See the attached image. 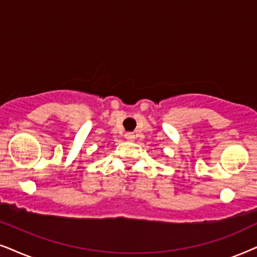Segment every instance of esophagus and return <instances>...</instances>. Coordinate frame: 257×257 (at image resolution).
<instances>
[{
    "label": "esophagus",
    "instance_id": "esophagus-1",
    "mask_svg": "<svg viewBox=\"0 0 257 257\" xmlns=\"http://www.w3.org/2000/svg\"><path fill=\"white\" fill-rule=\"evenodd\" d=\"M125 139L129 140V141H133V140L135 139V135L133 134V133H126V134H125Z\"/></svg>",
    "mask_w": 257,
    "mask_h": 257
}]
</instances>
